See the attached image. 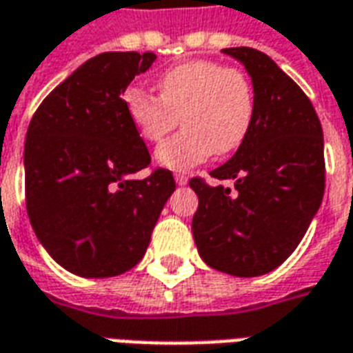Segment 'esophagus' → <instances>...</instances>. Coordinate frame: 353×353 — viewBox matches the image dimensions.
I'll return each instance as SVG.
<instances>
[{
	"mask_svg": "<svg viewBox=\"0 0 353 353\" xmlns=\"http://www.w3.org/2000/svg\"><path fill=\"white\" fill-rule=\"evenodd\" d=\"M189 181V177L185 176V174H176V183L177 185H187Z\"/></svg>",
	"mask_w": 353,
	"mask_h": 353,
	"instance_id": "34e87169",
	"label": "esophagus"
}]
</instances>
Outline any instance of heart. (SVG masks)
Segmentation results:
<instances>
[{
  "label": "heart",
  "instance_id": "obj_1",
  "mask_svg": "<svg viewBox=\"0 0 353 353\" xmlns=\"http://www.w3.org/2000/svg\"><path fill=\"white\" fill-rule=\"evenodd\" d=\"M159 96L130 87L124 108L139 138L161 141L176 128L183 130L157 149V161L170 170H189L212 154L236 151L252 130L255 90L238 68L215 60H189L170 68L157 79Z\"/></svg>",
  "mask_w": 353,
  "mask_h": 353
}]
</instances>
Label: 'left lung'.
Wrapping results in <instances>:
<instances>
[{
	"instance_id": "8db88e82",
	"label": "left lung",
	"mask_w": 353,
	"mask_h": 353,
	"mask_svg": "<svg viewBox=\"0 0 353 353\" xmlns=\"http://www.w3.org/2000/svg\"><path fill=\"white\" fill-rule=\"evenodd\" d=\"M252 75L255 117L234 157L210 172L234 179V191L202 177L192 236L200 257L219 272L252 278L295 252L325 191L323 132L310 98L272 58L252 47L223 49Z\"/></svg>"
}]
</instances>
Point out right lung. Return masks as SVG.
<instances>
[{"mask_svg":"<svg viewBox=\"0 0 353 353\" xmlns=\"http://www.w3.org/2000/svg\"><path fill=\"white\" fill-rule=\"evenodd\" d=\"M154 52L90 58L39 103L24 145L30 223L58 265L83 278H109L143 257L162 208L176 189L153 168L128 119L123 92Z\"/></svg>","mask_w":353,"mask_h":353,"instance_id":"add662e5","label":"right lung"}]
</instances>
